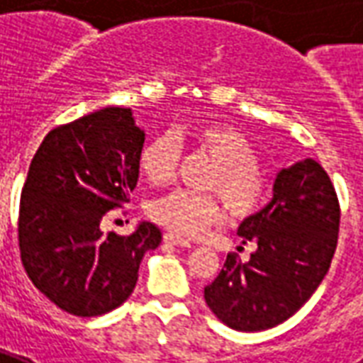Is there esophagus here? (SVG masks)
Returning a JSON list of instances; mask_svg holds the SVG:
<instances>
[{"label":"esophagus","instance_id":"34e87169","mask_svg":"<svg viewBox=\"0 0 363 363\" xmlns=\"http://www.w3.org/2000/svg\"><path fill=\"white\" fill-rule=\"evenodd\" d=\"M164 242L168 243V245H176V247H191V243L185 242L182 238L174 236V234H166V236H164Z\"/></svg>","mask_w":363,"mask_h":363}]
</instances>
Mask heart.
Segmentation results:
<instances>
[{"label": "heart", "instance_id": "obj_1", "mask_svg": "<svg viewBox=\"0 0 363 363\" xmlns=\"http://www.w3.org/2000/svg\"><path fill=\"white\" fill-rule=\"evenodd\" d=\"M191 141L216 160L207 182L208 191L218 193L234 214H247L259 207L265 182L257 170V156L247 137L224 123H201L189 131ZM182 147L174 133H162L145 145L139 170L152 185L170 184L178 170ZM152 220L178 238H197L222 216L211 195L174 191L150 205Z\"/></svg>", "mask_w": 363, "mask_h": 363}]
</instances>
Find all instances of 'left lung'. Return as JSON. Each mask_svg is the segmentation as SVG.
<instances>
[{"mask_svg":"<svg viewBox=\"0 0 363 363\" xmlns=\"http://www.w3.org/2000/svg\"><path fill=\"white\" fill-rule=\"evenodd\" d=\"M340 211L327 172L303 158L277 172L272 197L238 228L257 250L247 263L234 255L205 288V301L230 329L277 327L311 298L337 250Z\"/></svg>","mask_w":363,"mask_h":363,"instance_id":"1","label":"left lung"}]
</instances>
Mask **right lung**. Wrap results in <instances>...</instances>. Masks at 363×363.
<instances>
[{"mask_svg":"<svg viewBox=\"0 0 363 363\" xmlns=\"http://www.w3.org/2000/svg\"><path fill=\"white\" fill-rule=\"evenodd\" d=\"M143 143L131 108L108 106L52 129L30 162L18 208L21 259L34 286L71 315L120 308L143 255L162 242L150 222L129 236L102 230L108 211L137 185Z\"/></svg>","mask_w":363,"mask_h":363,"instance_id":"right-lung-1","label":"right lung"}]
</instances>
